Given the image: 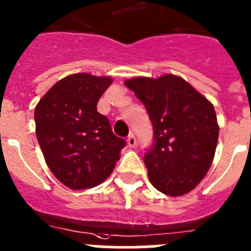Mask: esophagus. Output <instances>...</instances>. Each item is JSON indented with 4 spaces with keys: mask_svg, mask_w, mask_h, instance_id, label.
I'll use <instances>...</instances> for the list:
<instances>
[{
    "mask_svg": "<svg viewBox=\"0 0 251 251\" xmlns=\"http://www.w3.org/2000/svg\"><path fill=\"white\" fill-rule=\"evenodd\" d=\"M136 144H137V140H136V137H135V135L134 134L128 135L127 145L130 146V148H135V146H136Z\"/></svg>",
    "mask_w": 251,
    "mask_h": 251,
    "instance_id": "1",
    "label": "esophagus"
}]
</instances>
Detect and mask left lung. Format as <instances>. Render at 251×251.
Segmentation results:
<instances>
[{
  "mask_svg": "<svg viewBox=\"0 0 251 251\" xmlns=\"http://www.w3.org/2000/svg\"><path fill=\"white\" fill-rule=\"evenodd\" d=\"M126 86L145 105L153 142L144 162L155 189L170 196L191 191L211 166L219 137L213 103L175 75L136 77Z\"/></svg>",
  "mask_w": 251,
  "mask_h": 251,
  "instance_id": "8db88e82",
  "label": "left lung"
}]
</instances>
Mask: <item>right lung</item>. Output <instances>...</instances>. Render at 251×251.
<instances>
[{
	"mask_svg": "<svg viewBox=\"0 0 251 251\" xmlns=\"http://www.w3.org/2000/svg\"><path fill=\"white\" fill-rule=\"evenodd\" d=\"M110 77L75 74L55 83L35 109L36 136L56 179L72 190L90 189L110 176L125 140L98 112Z\"/></svg>",
	"mask_w": 251,
	"mask_h": 251,
	"instance_id": "1",
	"label": "right lung"
}]
</instances>
